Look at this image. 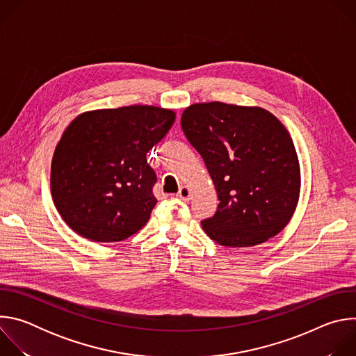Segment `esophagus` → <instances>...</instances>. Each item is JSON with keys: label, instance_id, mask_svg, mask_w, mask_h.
<instances>
[{"label": "esophagus", "instance_id": "obj_1", "mask_svg": "<svg viewBox=\"0 0 356 356\" xmlns=\"http://www.w3.org/2000/svg\"><path fill=\"white\" fill-rule=\"evenodd\" d=\"M177 197H179L180 200H183V201H188V200L191 198V191H190V188H188L187 186L180 187V190H179V193H177Z\"/></svg>", "mask_w": 356, "mask_h": 356}]
</instances>
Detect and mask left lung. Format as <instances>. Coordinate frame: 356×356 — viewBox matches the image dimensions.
Segmentation results:
<instances>
[{"label":"left lung","mask_w":356,"mask_h":356,"mask_svg":"<svg viewBox=\"0 0 356 356\" xmlns=\"http://www.w3.org/2000/svg\"><path fill=\"white\" fill-rule=\"evenodd\" d=\"M181 128L204 161L220 204L202 229L220 245L266 242L290 221L300 195V165L290 134L261 107L201 103Z\"/></svg>","instance_id":"left-lung-1"}]
</instances>
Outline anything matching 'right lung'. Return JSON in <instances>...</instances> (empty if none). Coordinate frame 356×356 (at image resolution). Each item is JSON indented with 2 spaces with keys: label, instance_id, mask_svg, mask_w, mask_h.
I'll list each match as a JSON object with an SVG mask.
<instances>
[{
  "label": "right lung",
  "instance_id": "obj_1",
  "mask_svg": "<svg viewBox=\"0 0 356 356\" xmlns=\"http://www.w3.org/2000/svg\"><path fill=\"white\" fill-rule=\"evenodd\" d=\"M176 114L154 106L87 111L65 129L52 159L50 190L65 222L94 242L138 232L156 206V173L146 154Z\"/></svg>",
  "mask_w": 356,
  "mask_h": 356
}]
</instances>
